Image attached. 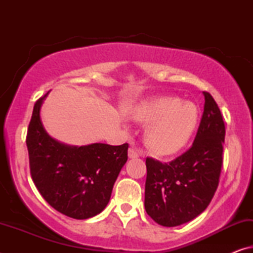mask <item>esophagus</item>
<instances>
[{"label": "esophagus", "instance_id": "esophagus-1", "mask_svg": "<svg viewBox=\"0 0 253 253\" xmlns=\"http://www.w3.org/2000/svg\"><path fill=\"white\" fill-rule=\"evenodd\" d=\"M139 155H140V151L138 148L131 146L129 149H128V156H129V158H136Z\"/></svg>", "mask_w": 253, "mask_h": 253}]
</instances>
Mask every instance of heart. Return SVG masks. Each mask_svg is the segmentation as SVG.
Returning <instances> with one entry per match:
<instances>
[{"label": "heart", "mask_w": 253, "mask_h": 253, "mask_svg": "<svg viewBox=\"0 0 253 253\" xmlns=\"http://www.w3.org/2000/svg\"><path fill=\"white\" fill-rule=\"evenodd\" d=\"M132 117L148 124L145 138L156 154L178 152L190 140L198 125L199 111L193 102L177 97H161L144 101L131 111Z\"/></svg>", "instance_id": "obj_1"}]
</instances>
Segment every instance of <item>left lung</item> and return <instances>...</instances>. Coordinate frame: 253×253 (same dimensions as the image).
<instances>
[{"label":"left lung","instance_id":"8db88e82","mask_svg":"<svg viewBox=\"0 0 253 253\" xmlns=\"http://www.w3.org/2000/svg\"><path fill=\"white\" fill-rule=\"evenodd\" d=\"M204 110L191 148L169 163L146 158L145 210L163 226L200 215L215 193L223 164L225 126L219 106L203 92Z\"/></svg>","mask_w":253,"mask_h":253}]
</instances>
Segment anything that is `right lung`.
Masks as SVG:
<instances>
[{
    "mask_svg": "<svg viewBox=\"0 0 253 253\" xmlns=\"http://www.w3.org/2000/svg\"><path fill=\"white\" fill-rule=\"evenodd\" d=\"M33 107L27 134L30 173L38 191L58 212L77 220L99 214L108 204L118 174L127 162L128 144L68 146L46 134L40 107Z\"/></svg>",
    "mask_w": 253,
    "mask_h": 253,
    "instance_id": "1",
    "label": "right lung"
}]
</instances>
